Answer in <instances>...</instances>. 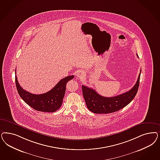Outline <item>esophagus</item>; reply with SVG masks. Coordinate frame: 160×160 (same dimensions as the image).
Segmentation results:
<instances>
[{"label": "esophagus", "instance_id": "1", "mask_svg": "<svg viewBox=\"0 0 160 160\" xmlns=\"http://www.w3.org/2000/svg\"><path fill=\"white\" fill-rule=\"evenodd\" d=\"M77 76V78H78L81 79V78L84 77L85 73L82 71H79V72H78Z\"/></svg>", "mask_w": 160, "mask_h": 160}]
</instances>
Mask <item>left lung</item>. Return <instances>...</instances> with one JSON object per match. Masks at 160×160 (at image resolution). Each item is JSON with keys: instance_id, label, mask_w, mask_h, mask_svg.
<instances>
[{"instance_id": "1", "label": "left lung", "mask_w": 160, "mask_h": 160, "mask_svg": "<svg viewBox=\"0 0 160 160\" xmlns=\"http://www.w3.org/2000/svg\"><path fill=\"white\" fill-rule=\"evenodd\" d=\"M137 56L138 55L137 54ZM141 70L137 82L129 91L113 97H105L100 95L92 88L82 86L83 96L87 108L95 113H112L128 105L135 97L139 88Z\"/></svg>"}]
</instances>
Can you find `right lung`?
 I'll use <instances>...</instances> for the list:
<instances>
[{
  "label": "right lung",
  "mask_w": 160,
  "mask_h": 160,
  "mask_svg": "<svg viewBox=\"0 0 160 160\" xmlns=\"http://www.w3.org/2000/svg\"><path fill=\"white\" fill-rule=\"evenodd\" d=\"M73 78V75L64 78L51 90L39 95L31 93L24 90L18 83L16 75L15 82L19 95L28 105L38 111L54 112L61 107L66 91V85Z\"/></svg>",
  "instance_id": "obj_1"
}]
</instances>
